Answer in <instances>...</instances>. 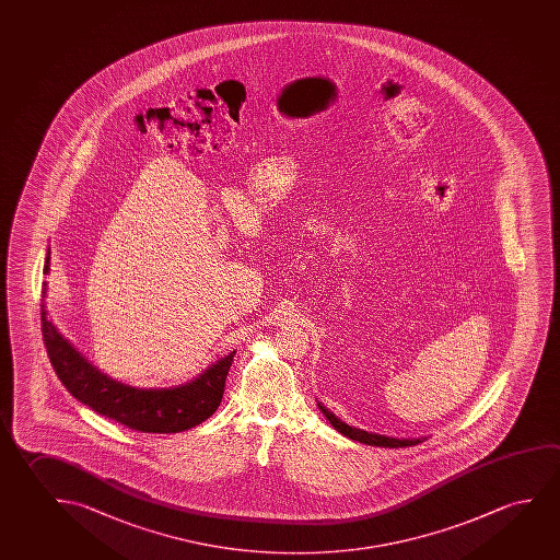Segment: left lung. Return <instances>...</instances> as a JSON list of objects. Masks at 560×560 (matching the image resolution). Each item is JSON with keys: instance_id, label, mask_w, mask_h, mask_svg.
I'll list each match as a JSON object with an SVG mask.
<instances>
[{"instance_id": "obj_1", "label": "left lung", "mask_w": 560, "mask_h": 560, "mask_svg": "<svg viewBox=\"0 0 560 560\" xmlns=\"http://www.w3.org/2000/svg\"><path fill=\"white\" fill-rule=\"evenodd\" d=\"M318 409L324 413L327 421L331 422V427H334L337 432H341L343 436L354 440V442L366 444V446L405 447L415 446V444H419L422 440H427V436H419V439H396V436H386V434H378V432L362 431V429H357V427H351V424L341 421L339 417L331 413L324 405L318 404Z\"/></svg>"}]
</instances>
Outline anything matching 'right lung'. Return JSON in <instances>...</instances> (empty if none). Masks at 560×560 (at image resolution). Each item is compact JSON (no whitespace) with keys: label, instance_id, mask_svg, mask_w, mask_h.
Listing matches in <instances>:
<instances>
[{"label":"right lung","instance_id":"add662e5","mask_svg":"<svg viewBox=\"0 0 560 560\" xmlns=\"http://www.w3.org/2000/svg\"><path fill=\"white\" fill-rule=\"evenodd\" d=\"M50 269V249L46 254L44 273ZM46 296V289H44ZM43 336L54 371L69 394L106 419L126 424L139 432L189 431L215 413L224 394V380L233 364V353L224 354L206 371L186 384L173 387H136L110 378L86 361L69 339L61 336L46 304L40 308Z\"/></svg>","mask_w":560,"mask_h":560}]
</instances>
